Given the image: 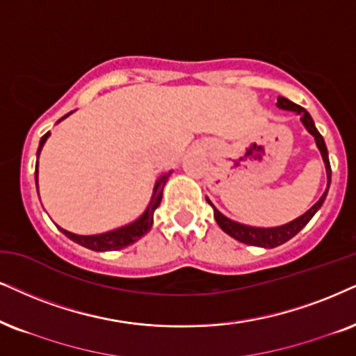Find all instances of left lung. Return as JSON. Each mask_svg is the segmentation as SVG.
I'll return each instance as SVG.
<instances>
[{
  "instance_id": "obj_1",
  "label": "left lung",
  "mask_w": 356,
  "mask_h": 356,
  "mask_svg": "<svg viewBox=\"0 0 356 356\" xmlns=\"http://www.w3.org/2000/svg\"><path fill=\"white\" fill-rule=\"evenodd\" d=\"M276 105L281 108V110L296 111V113L300 115V121H302L305 129H307V131L312 134L314 138H316V145L318 147V151H321L323 163H325L328 184H327L325 192H323V195L321 197V199H318L317 204H314L312 207H310V209L305 211L304 215H300L299 218L292 220V222H289V223L281 225V227H274V228L248 227V225L233 222V220L225 217L223 213H220V211L213 207V204H211V202L209 200V197H207V202H209V204L213 207V217H215V220H217L218 227L222 228V230L227 233V235H230L232 238H235V240L241 241V243H246V245L261 246V248H276V246L282 245V243H286V241H289L292 236L298 235V233L302 230L305 225L310 222V218L316 215V211L322 207L323 200H325V197H327L328 186H330V179H332V169H330V161H328V152H327L325 141H323L322 134L317 131L316 124H314L312 116H310L307 113V110H304L302 106L296 105V103H292L291 100H287V98H284V97H279Z\"/></svg>"
}]
</instances>
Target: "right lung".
Segmentation results:
<instances>
[{"label": "right lung", "mask_w": 356, "mask_h": 356, "mask_svg": "<svg viewBox=\"0 0 356 356\" xmlns=\"http://www.w3.org/2000/svg\"><path fill=\"white\" fill-rule=\"evenodd\" d=\"M70 113H72V111H70ZM70 113L62 116V118L58 121L67 118V116H69ZM49 134H51V133H46L42 138H40L39 149H38V159H39L40 149H42L44 143L47 141ZM34 175H35V186H38V164H35ZM169 175H170V172L164 174L163 177H159V181H157L156 186H154V192H152L151 202H149V205H147L146 211L138 220H134L133 223L124 225V227L116 228V230L100 233V235H75V233L67 232L60 227H58V230L64 233L65 236H69L72 241L79 243V245H82V246H85V248L93 250V251H116V250L126 248V246L131 245V243H134V241H138L139 238L145 236L146 233L151 230L152 220H154V210L157 209V207H159L161 199H163V191H164L165 182H168ZM38 193H39V188H38Z\"/></svg>", "instance_id": "right-lung-1"}]
</instances>
